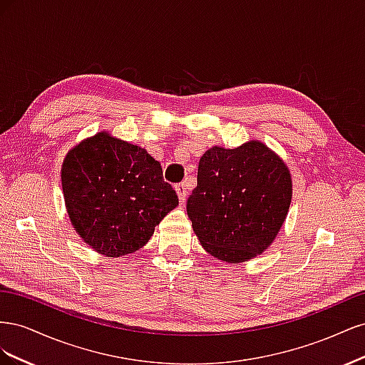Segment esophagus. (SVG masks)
<instances>
[{
    "label": "esophagus",
    "mask_w": 365,
    "mask_h": 365,
    "mask_svg": "<svg viewBox=\"0 0 365 365\" xmlns=\"http://www.w3.org/2000/svg\"><path fill=\"white\" fill-rule=\"evenodd\" d=\"M175 190H176V193H178L180 202L184 204V202H185V197H187V187H185V184H184V182L178 184V185L175 187Z\"/></svg>",
    "instance_id": "34e87169"
}]
</instances>
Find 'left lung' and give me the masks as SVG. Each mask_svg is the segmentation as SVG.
I'll return each mask as SVG.
<instances>
[{"instance_id":"8db88e82","label":"left lung","mask_w":365,"mask_h":365,"mask_svg":"<svg viewBox=\"0 0 365 365\" xmlns=\"http://www.w3.org/2000/svg\"><path fill=\"white\" fill-rule=\"evenodd\" d=\"M291 175L259 141L208 149L187 200L193 231L219 260L245 262L267 250L288 215Z\"/></svg>"}]
</instances>
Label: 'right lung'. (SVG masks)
Masks as SVG:
<instances>
[{
    "label": "right lung",
    "mask_w": 365,
    "mask_h": 365,
    "mask_svg": "<svg viewBox=\"0 0 365 365\" xmlns=\"http://www.w3.org/2000/svg\"><path fill=\"white\" fill-rule=\"evenodd\" d=\"M62 189L73 227L108 257L145 247L161 219L178 205L161 164L145 149L105 132L68 152Z\"/></svg>",
    "instance_id": "obj_1"
}]
</instances>
